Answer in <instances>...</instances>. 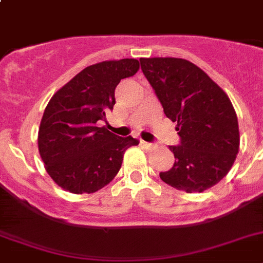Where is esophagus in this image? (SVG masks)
I'll return each instance as SVG.
<instances>
[{
    "instance_id": "esophagus-1",
    "label": "esophagus",
    "mask_w": 263,
    "mask_h": 263,
    "mask_svg": "<svg viewBox=\"0 0 263 263\" xmlns=\"http://www.w3.org/2000/svg\"><path fill=\"white\" fill-rule=\"evenodd\" d=\"M140 144H141V145H143V146H145V148H148V149H153V148H155V144L146 143V141H144V140H141Z\"/></svg>"
}]
</instances>
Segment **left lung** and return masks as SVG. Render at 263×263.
<instances>
[{
  "label": "left lung",
  "instance_id": "obj_1",
  "mask_svg": "<svg viewBox=\"0 0 263 263\" xmlns=\"http://www.w3.org/2000/svg\"><path fill=\"white\" fill-rule=\"evenodd\" d=\"M140 64L181 137L179 145L169 146L174 165L160 178L177 190L203 193L228 174L238 153L235 108L223 89L190 61L149 58Z\"/></svg>",
  "mask_w": 263,
  "mask_h": 263
}]
</instances>
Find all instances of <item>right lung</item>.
I'll return each mask as SVG.
<instances>
[{
  "instance_id": "1",
  "label": "right lung",
  "mask_w": 263,
  "mask_h": 263,
  "mask_svg": "<svg viewBox=\"0 0 263 263\" xmlns=\"http://www.w3.org/2000/svg\"><path fill=\"white\" fill-rule=\"evenodd\" d=\"M139 67L136 59L94 64L49 99L37 146L47 173L61 189L73 194L101 190L118 174L124 152L139 144L132 136L119 137L97 127L114 107L120 80L134 76Z\"/></svg>"
}]
</instances>
